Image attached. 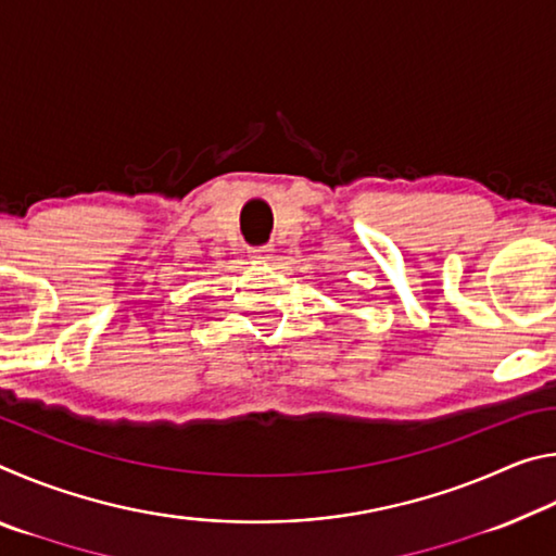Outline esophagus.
<instances>
[{
    "mask_svg": "<svg viewBox=\"0 0 556 556\" xmlns=\"http://www.w3.org/2000/svg\"><path fill=\"white\" fill-rule=\"evenodd\" d=\"M271 244H260V248H250V257L257 262H269L271 260Z\"/></svg>",
    "mask_w": 556,
    "mask_h": 556,
    "instance_id": "1",
    "label": "esophagus"
}]
</instances>
